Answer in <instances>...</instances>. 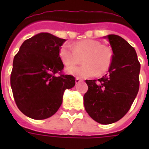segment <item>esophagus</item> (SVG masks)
Returning a JSON list of instances; mask_svg holds the SVG:
<instances>
[{
    "instance_id": "esophagus-1",
    "label": "esophagus",
    "mask_w": 149,
    "mask_h": 149,
    "mask_svg": "<svg viewBox=\"0 0 149 149\" xmlns=\"http://www.w3.org/2000/svg\"><path fill=\"white\" fill-rule=\"evenodd\" d=\"M75 81H76V84H79L80 82H81V80L79 77H76V80H75Z\"/></svg>"
}]
</instances>
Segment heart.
<instances>
[{"label":"heart","mask_w":149,"mask_h":149,"mask_svg":"<svg viewBox=\"0 0 149 149\" xmlns=\"http://www.w3.org/2000/svg\"><path fill=\"white\" fill-rule=\"evenodd\" d=\"M60 57L65 65L78 64L83 57L84 65H72L66 68L68 74L81 78H89L97 73L103 74L109 68L112 62V52L99 40L85 39L71 46L63 45L60 49Z\"/></svg>","instance_id":"heart-1"}]
</instances>
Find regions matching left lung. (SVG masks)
<instances>
[{
  "instance_id": "left-lung-1",
  "label": "left lung",
  "mask_w": 149,
  "mask_h": 149,
  "mask_svg": "<svg viewBox=\"0 0 149 149\" xmlns=\"http://www.w3.org/2000/svg\"><path fill=\"white\" fill-rule=\"evenodd\" d=\"M113 55L107 73L98 80H86L84 108L95 121L109 125L130 109L140 87L141 64L136 52L125 39L117 35L107 36Z\"/></svg>"
}]
</instances>
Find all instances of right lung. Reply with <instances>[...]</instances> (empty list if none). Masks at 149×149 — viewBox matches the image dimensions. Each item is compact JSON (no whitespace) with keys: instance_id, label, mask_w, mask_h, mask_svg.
<instances>
[{"instance_id":"right-lung-1","label":"right lung","mask_w":149,"mask_h":149,"mask_svg":"<svg viewBox=\"0 0 149 149\" xmlns=\"http://www.w3.org/2000/svg\"><path fill=\"white\" fill-rule=\"evenodd\" d=\"M65 41L41 33L24 40L15 55L12 91L18 109L30 118L44 120L54 115L61 105L65 89L76 84L73 76L63 73L60 48Z\"/></svg>"}]
</instances>
